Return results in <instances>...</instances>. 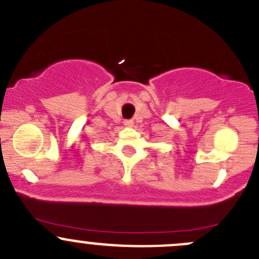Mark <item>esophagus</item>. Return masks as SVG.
Masks as SVG:
<instances>
[{
  "label": "esophagus",
  "instance_id": "esophagus-1",
  "mask_svg": "<svg viewBox=\"0 0 259 259\" xmlns=\"http://www.w3.org/2000/svg\"><path fill=\"white\" fill-rule=\"evenodd\" d=\"M124 125L126 127H133V126H134V121H133V120H125Z\"/></svg>",
  "mask_w": 259,
  "mask_h": 259
}]
</instances>
